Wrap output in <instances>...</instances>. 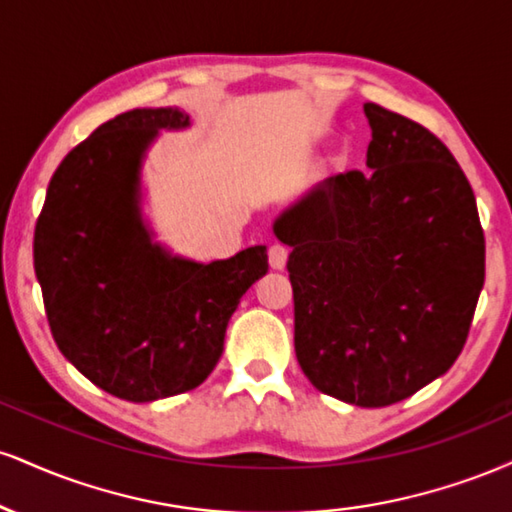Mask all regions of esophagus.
<instances>
[{"mask_svg": "<svg viewBox=\"0 0 512 512\" xmlns=\"http://www.w3.org/2000/svg\"><path fill=\"white\" fill-rule=\"evenodd\" d=\"M286 260H289V248L281 243H274L269 248V264H272V269H284Z\"/></svg>", "mask_w": 512, "mask_h": 512, "instance_id": "1", "label": "esophagus"}]
</instances>
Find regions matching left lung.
<instances>
[{
    "instance_id": "8db88e82",
    "label": "left lung",
    "mask_w": 512,
    "mask_h": 512,
    "mask_svg": "<svg viewBox=\"0 0 512 512\" xmlns=\"http://www.w3.org/2000/svg\"><path fill=\"white\" fill-rule=\"evenodd\" d=\"M366 166L332 175L274 223L291 248L296 358L356 407L419 392L460 356L486 272L477 199L431 129L383 105Z\"/></svg>"
}]
</instances>
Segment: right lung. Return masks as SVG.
Listing matches in <instances>:
<instances>
[{
  "mask_svg": "<svg viewBox=\"0 0 512 512\" xmlns=\"http://www.w3.org/2000/svg\"><path fill=\"white\" fill-rule=\"evenodd\" d=\"M190 117L137 108L103 122L57 166L35 223L33 267L67 361L110 395L154 402L202 385L223 354L267 248L197 264L154 245L139 214V166L158 129Z\"/></svg>",
  "mask_w": 512,
  "mask_h": 512,
  "instance_id": "right-lung-1",
  "label": "right lung"
}]
</instances>
